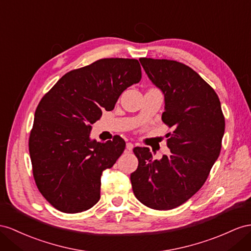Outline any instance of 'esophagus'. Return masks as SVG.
Here are the masks:
<instances>
[{
  "label": "esophagus",
  "instance_id": "1",
  "mask_svg": "<svg viewBox=\"0 0 251 251\" xmlns=\"http://www.w3.org/2000/svg\"><path fill=\"white\" fill-rule=\"evenodd\" d=\"M133 147H134V144L131 143V142H128V143L126 144V149H127L128 151H132Z\"/></svg>",
  "mask_w": 251,
  "mask_h": 251
}]
</instances>
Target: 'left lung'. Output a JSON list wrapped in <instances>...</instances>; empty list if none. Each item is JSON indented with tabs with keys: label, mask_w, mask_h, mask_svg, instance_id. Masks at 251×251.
<instances>
[{
	"label": "left lung",
	"mask_w": 251,
	"mask_h": 251,
	"mask_svg": "<svg viewBox=\"0 0 251 251\" xmlns=\"http://www.w3.org/2000/svg\"><path fill=\"white\" fill-rule=\"evenodd\" d=\"M149 78L164 95L162 121L169 156L152 160L149 147H136L138 169L131 173L132 191L155 210L182 204L202 187L220 156L225 118L217 94L194 70L175 60L141 58Z\"/></svg>",
	"instance_id": "8db88e82"
}]
</instances>
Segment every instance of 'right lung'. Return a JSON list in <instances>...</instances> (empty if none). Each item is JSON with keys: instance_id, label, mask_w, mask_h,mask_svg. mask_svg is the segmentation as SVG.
Returning a JSON list of instances; mask_svg holds the SVG:
<instances>
[{"instance_id": "1", "label": "right lung", "mask_w": 251, "mask_h": 251, "mask_svg": "<svg viewBox=\"0 0 251 251\" xmlns=\"http://www.w3.org/2000/svg\"><path fill=\"white\" fill-rule=\"evenodd\" d=\"M141 76L137 59H100L63 75L40 100L29 156L38 189L57 210L78 213L100 201L102 172L112 168L126 143L120 136L105 143L92 140L91 125Z\"/></svg>"}]
</instances>
